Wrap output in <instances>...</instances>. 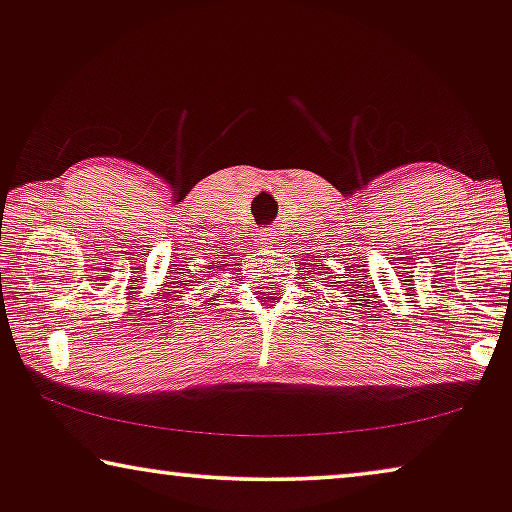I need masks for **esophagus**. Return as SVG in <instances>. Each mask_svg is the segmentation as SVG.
I'll return each mask as SVG.
<instances>
[{"label":"esophagus","instance_id":"34e87169","mask_svg":"<svg viewBox=\"0 0 512 512\" xmlns=\"http://www.w3.org/2000/svg\"><path fill=\"white\" fill-rule=\"evenodd\" d=\"M276 232H273V230H269V227H266V230H262V232H259V241H262V243H266V246H273V243H276Z\"/></svg>","mask_w":512,"mask_h":512}]
</instances>
